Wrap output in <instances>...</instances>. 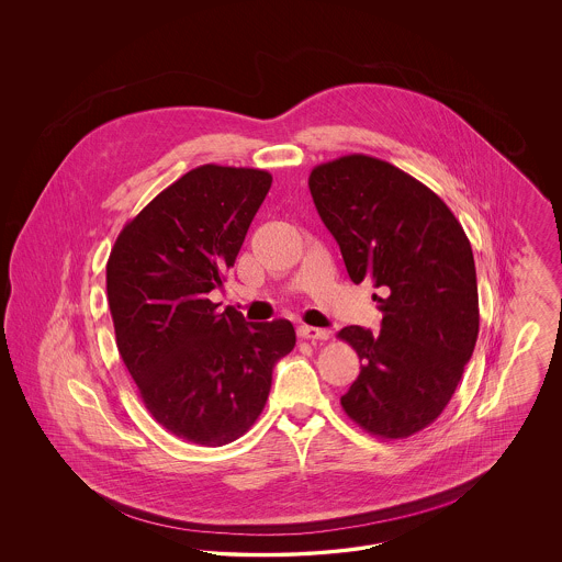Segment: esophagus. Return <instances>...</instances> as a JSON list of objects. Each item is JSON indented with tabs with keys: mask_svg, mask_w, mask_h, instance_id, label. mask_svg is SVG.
<instances>
[{
	"mask_svg": "<svg viewBox=\"0 0 562 562\" xmlns=\"http://www.w3.org/2000/svg\"><path fill=\"white\" fill-rule=\"evenodd\" d=\"M296 333L301 339H307V341H326L330 335L326 328H316V326H307V324L299 326Z\"/></svg>",
	"mask_w": 562,
	"mask_h": 562,
	"instance_id": "esophagus-1",
	"label": "esophagus"
}]
</instances>
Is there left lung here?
I'll use <instances>...</instances> for the list:
<instances>
[{"instance_id": "obj_1", "label": "left lung", "mask_w": 562, "mask_h": 562, "mask_svg": "<svg viewBox=\"0 0 562 562\" xmlns=\"http://www.w3.org/2000/svg\"><path fill=\"white\" fill-rule=\"evenodd\" d=\"M310 191L341 248L349 278H371L381 330L337 333L362 360L341 406L383 440L438 419L479 337V286L470 240L451 209L390 161L351 154L318 164Z\"/></svg>"}]
</instances>
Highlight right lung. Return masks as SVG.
<instances>
[{
  "label": "right lung",
  "instance_id": "obj_1",
  "mask_svg": "<svg viewBox=\"0 0 562 562\" xmlns=\"http://www.w3.org/2000/svg\"><path fill=\"white\" fill-rule=\"evenodd\" d=\"M271 188L259 168L204 164L120 232L108 261L115 344L151 417L202 447L238 440L261 415L289 321L246 322L209 293L234 268Z\"/></svg>",
  "mask_w": 562,
  "mask_h": 562
}]
</instances>
